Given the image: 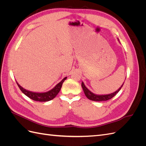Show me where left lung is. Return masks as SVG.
Segmentation results:
<instances>
[{"instance_id": "8db88e82", "label": "left lung", "mask_w": 146, "mask_h": 146, "mask_svg": "<svg viewBox=\"0 0 146 146\" xmlns=\"http://www.w3.org/2000/svg\"><path fill=\"white\" fill-rule=\"evenodd\" d=\"M123 83L122 85V86L119 88V89L116 91L113 92V93L110 94H107V95H96L91 92L88 88L85 86V85H84L83 82H82V86L83 88V90L85 92V96L87 97V98L88 99H90L92 101H97V102H100V101H106L111 99V98H113V97L115 96L117 92L120 91V90L121 89V88L122 87Z\"/></svg>"}]
</instances>
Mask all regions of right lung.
Instances as JSON below:
<instances>
[{
	"mask_svg": "<svg viewBox=\"0 0 146 146\" xmlns=\"http://www.w3.org/2000/svg\"><path fill=\"white\" fill-rule=\"evenodd\" d=\"M66 78L67 77L64 78L62 80H61L59 83L57 84V85L50 91L46 92H42V93H38V92H31V91L26 90L24 89L23 87H21L19 84L17 83V82L16 83H17V85H18L21 91L30 99L35 101L47 102L54 99L56 96V95L58 94V92H60L61 88V86H62L63 83L66 80Z\"/></svg>",
	"mask_w": 146,
	"mask_h": 146,
	"instance_id": "add662e5",
	"label": "right lung"
}]
</instances>
